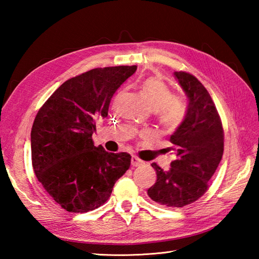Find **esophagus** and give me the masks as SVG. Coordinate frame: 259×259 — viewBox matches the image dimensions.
I'll return each mask as SVG.
<instances>
[{
    "label": "esophagus",
    "mask_w": 259,
    "mask_h": 259,
    "mask_svg": "<svg viewBox=\"0 0 259 259\" xmlns=\"http://www.w3.org/2000/svg\"><path fill=\"white\" fill-rule=\"evenodd\" d=\"M131 164H133L134 167H138V166H140V164H142V161L139 158L133 156V158H131Z\"/></svg>",
    "instance_id": "esophagus-1"
}]
</instances>
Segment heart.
<instances>
[{"instance_id":"1","label":"heart","mask_w":259,"mask_h":259,"mask_svg":"<svg viewBox=\"0 0 259 259\" xmlns=\"http://www.w3.org/2000/svg\"><path fill=\"white\" fill-rule=\"evenodd\" d=\"M141 91L151 107L156 110L159 122L166 129H175L186 113V106L179 97L172 96L171 90L158 78H148L141 84Z\"/></svg>"}]
</instances>
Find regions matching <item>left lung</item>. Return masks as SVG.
Here are the masks:
<instances>
[{"label":"left lung","instance_id":"obj_1","mask_svg":"<svg viewBox=\"0 0 259 259\" xmlns=\"http://www.w3.org/2000/svg\"><path fill=\"white\" fill-rule=\"evenodd\" d=\"M176 80L188 98L185 118L170 136L175 155L167 171L151 163L157 180L148 189V196L159 205L184 207L196 201L208 189L222 160L224 130L221 118L206 88L187 72H174Z\"/></svg>","mask_w":259,"mask_h":259}]
</instances>
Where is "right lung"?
<instances>
[{
  "instance_id": "add662e5",
  "label": "right lung",
  "mask_w": 259,
  "mask_h": 259,
  "mask_svg": "<svg viewBox=\"0 0 259 259\" xmlns=\"http://www.w3.org/2000/svg\"><path fill=\"white\" fill-rule=\"evenodd\" d=\"M136 65L98 68L65 81L38 110L31 131L32 166L43 188L70 212L100 207L130 167L126 152L93 145L96 121Z\"/></svg>"
}]
</instances>
